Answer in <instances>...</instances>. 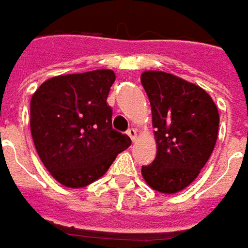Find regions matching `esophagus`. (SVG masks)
Listing matches in <instances>:
<instances>
[{"label":"esophagus","mask_w":248,"mask_h":248,"mask_svg":"<svg viewBox=\"0 0 248 248\" xmlns=\"http://www.w3.org/2000/svg\"><path fill=\"white\" fill-rule=\"evenodd\" d=\"M127 136L132 139V141L134 142L136 141V139H137V130L134 129V127H130L129 130H127Z\"/></svg>","instance_id":"obj_1"}]
</instances>
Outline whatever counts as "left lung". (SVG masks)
Returning a JSON list of instances; mask_svg holds the SVG:
<instances>
[{
	"mask_svg": "<svg viewBox=\"0 0 248 248\" xmlns=\"http://www.w3.org/2000/svg\"><path fill=\"white\" fill-rule=\"evenodd\" d=\"M141 85L150 98L156 158L141 169L144 181L173 195L196 180L216 147L218 108L209 93L163 71H144Z\"/></svg>",
	"mask_w": 248,
	"mask_h": 248,
	"instance_id": "8db88e82",
	"label": "left lung"
}]
</instances>
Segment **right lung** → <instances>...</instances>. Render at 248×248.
Segmentation results:
<instances>
[{
    "mask_svg": "<svg viewBox=\"0 0 248 248\" xmlns=\"http://www.w3.org/2000/svg\"><path fill=\"white\" fill-rule=\"evenodd\" d=\"M112 70L49 78L30 101V129L39 159L57 183L83 188L107 173L132 140L112 129L108 107Z\"/></svg>",
    "mask_w": 248,
    "mask_h": 248,
    "instance_id": "right-lung-1",
    "label": "right lung"
}]
</instances>
